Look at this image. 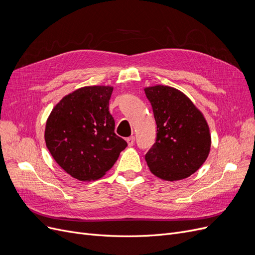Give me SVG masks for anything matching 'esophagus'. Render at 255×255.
<instances>
[{"label":"esophagus","mask_w":255,"mask_h":255,"mask_svg":"<svg viewBox=\"0 0 255 255\" xmlns=\"http://www.w3.org/2000/svg\"><path fill=\"white\" fill-rule=\"evenodd\" d=\"M127 142L128 144V146H132V145H134V143H135V137L130 136V137L127 138Z\"/></svg>","instance_id":"1"}]
</instances>
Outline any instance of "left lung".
I'll use <instances>...</instances> for the list:
<instances>
[{
	"label": "left lung",
	"mask_w": 255,
	"mask_h": 255,
	"mask_svg": "<svg viewBox=\"0 0 255 255\" xmlns=\"http://www.w3.org/2000/svg\"><path fill=\"white\" fill-rule=\"evenodd\" d=\"M152 107L156 139L145 154L155 176L173 181L196 172L211 149L207 120L181 91L164 85L144 89Z\"/></svg>",
	"instance_id": "1"
}]
</instances>
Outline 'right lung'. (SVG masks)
Segmentation results:
<instances>
[{
  "label": "right lung",
  "mask_w": 255,
  "mask_h": 255,
  "mask_svg": "<svg viewBox=\"0 0 255 255\" xmlns=\"http://www.w3.org/2000/svg\"><path fill=\"white\" fill-rule=\"evenodd\" d=\"M113 87L86 86L60 101L46 120L44 139L54 160L82 181L101 178L128 143L115 132L109 112Z\"/></svg>",
  "instance_id": "1"
}]
</instances>
